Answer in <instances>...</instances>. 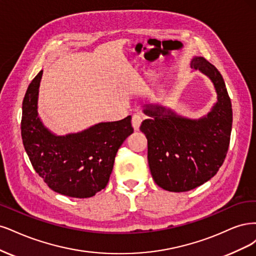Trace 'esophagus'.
<instances>
[{
    "mask_svg": "<svg viewBox=\"0 0 256 256\" xmlns=\"http://www.w3.org/2000/svg\"><path fill=\"white\" fill-rule=\"evenodd\" d=\"M142 122V117L140 116V114H134L133 118H132V126H133L135 130H139Z\"/></svg>",
    "mask_w": 256,
    "mask_h": 256,
    "instance_id": "1",
    "label": "esophagus"
}]
</instances>
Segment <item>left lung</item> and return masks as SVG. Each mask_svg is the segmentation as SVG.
<instances>
[{
	"instance_id": "obj_1",
	"label": "left lung",
	"mask_w": 256,
	"mask_h": 256,
	"mask_svg": "<svg viewBox=\"0 0 256 256\" xmlns=\"http://www.w3.org/2000/svg\"><path fill=\"white\" fill-rule=\"evenodd\" d=\"M190 68L208 76L217 100L203 117H184L160 103L144 106L148 118L140 130L148 139V162L154 182L164 190L183 192L204 184L218 172L228 153L232 130V104L224 78L204 57Z\"/></svg>"
}]
</instances>
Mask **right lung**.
<instances>
[{
  "mask_svg": "<svg viewBox=\"0 0 256 256\" xmlns=\"http://www.w3.org/2000/svg\"><path fill=\"white\" fill-rule=\"evenodd\" d=\"M42 73L40 70L32 80L22 103L24 149L35 171L52 190L78 199L90 198L108 183L119 148L134 132L132 117L57 135L44 124L38 114Z\"/></svg>",
  "mask_w": 256,
  "mask_h": 256,
  "instance_id": "right-lung-1",
  "label": "right lung"
}]
</instances>
